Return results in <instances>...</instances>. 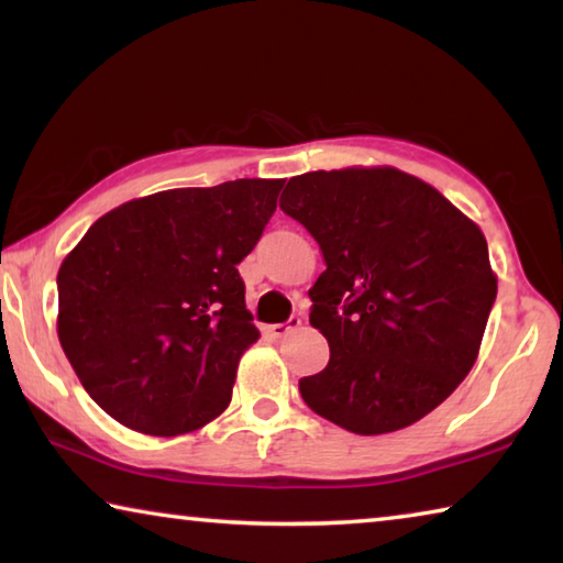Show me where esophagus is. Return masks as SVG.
<instances>
[{
    "label": "esophagus",
    "mask_w": 563,
    "mask_h": 563,
    "mask_svg": "<svg viewBox=\"0 0 563 563\" xmlns=\"http://www.w3.org/2000/svg\"><path fill=\"white\" fill-rule=\"evenodd\" d=\"M300 325H302V320L292 316L288 322H275V325H268V335H271V338H275V340H280V338L288 335V332L298 330Z\"/></svg>",
    "instance_id": "1"
}]
</instances>
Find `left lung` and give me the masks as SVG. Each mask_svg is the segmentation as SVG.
<instances>
[{
	"label": "left lung",
	"mask_w": 563,
	"mask_h": 563,
	"mask_svg": "<svg viewBox=\"0 0 563 563\" xmlns=\"http://www.w3.org/2000/svg\"><path fill=\"white\" fill-rule=\"evenodd\" d=\"M280 208L325 258L308 295L330 362L300 379L305 405L355 434L430 415L470 375L497 298L479 225L393 166L295 176Z\"/></svg>",
	"instance_id": "obj_1"
}]
</instances>
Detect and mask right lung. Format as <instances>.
Masks as SVG:
<instances>
[{
	"mask_svg": "<svg viewBox=\"0 0 563 563\" xmlns=\"http://www.w3.org/2000/svg\"><path fill=\"white\" fill-rule=\"evenodd\" d=\"M285 180L238 178L121 203L66 255L56 332L76 377L129 430H201L231 402L261 338L235 265L271 221Z\"/></svg>",
	"mask_w": 563,
	"mask_h": 563,
	"instance_id": "right-lung-1",
	"label": "right lung"
}]
</instances>
